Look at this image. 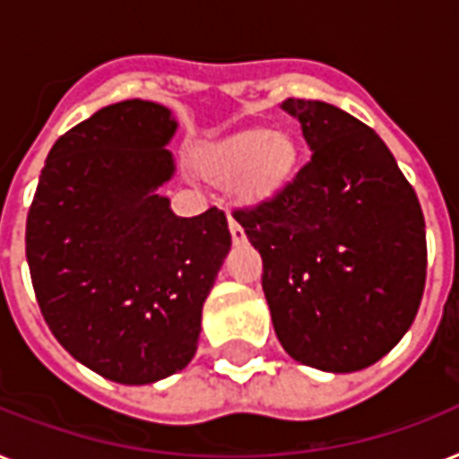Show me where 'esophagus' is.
Returning a JSON list of instances; mask_svg holds the SVG:
<instances>
[{"instance_id": "esophagus-1", "label": "esophagus", "mask_w": 459, "mask_h": 459, "mask_svg": "<svg viewBox=\"0 0 459 459\" xmlns=\"http://www.w3.org/2000/svg\"><path fill=\"white\" fill-rule=\"evenodd\" d=\"M229 229H230V238H233V243H236V245L245 243L243 226H240V223H238L233 216H229Z\"/></svg>"}]
</instances>
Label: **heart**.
<instances>
[{
    "label": "heart",
    "instance_id": "heart-1",
    "mask_svg": "<svg viewBox=\"0 0 459 459\" xmlns=\"http://www.w3.org/2000/svg\"><path fill=\"white\" fill-rule=\"evenodd\" d=\"M298 164V145L286 133L252 128L212 147L204 171L216 180L238 176V190L250 200H266L286 186Z\"/></svg>",
    "mask_w": 459,
    "mask_h": 459
}]
</instances>
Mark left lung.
I'll return each instance as SVG.
<instances>
[{
	"instance_id": "obj_1",
	"label": "left lung",
	"mask_w": 459,
	"mask_h": 459,
	"mask_svg": "<svg viewBox=\"0 0 459 459\" xmlns=\"http://www.w3.org/2000/svg\"><path fill=\"white\" fill-rule=\"evenodd\" d=\"M312 157L279 193L233 209L262 255V288L288 355L359 371L412 326L427 283L420 200L374 128L316 100H286Z\"/></svg>"
}]
</instances>
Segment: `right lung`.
Returning <instances> with one entry per match:
<instances>
[{"label": "right lung", "instance_id": "right-lung-1", "mask_svg": "<svg viewBox=\"0 0 459 459\" xmlns=\"http://www.w3.org/2000/svg\"><path fill=\"white\" fill-rule=\"evenodd\" d=\"M173 131L154 102L104 107L54 143L28 209L25 257L47 326L117 384H152L193 359L230 247L221 209L180 219L157 195L173 173Z\"/></svg>", "mask_w": 459, "mask_h": 459}]
</instances>
